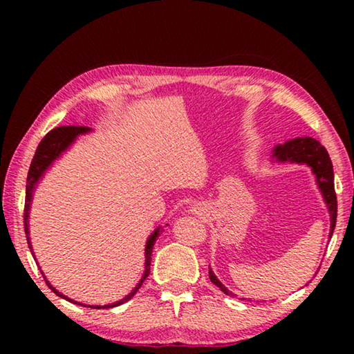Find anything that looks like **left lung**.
Listing matches in <instances>:
<instances>
[{"instance_id": "1", "label": "left lung", "mask_w": 354, "mask_h": 354, "mask_svg": "<svg viewBox=\"0 0 354 354\" xmlns=\"http://www.w3.org/2000/svg\"><path fill=\"white\" fill-rule=\"evenodd\" d=\"M273 162L279 164H306L313 170L315 176V183L322 192L323 201L329 211V220H331V227H329V237L333 236L335 227V218H337V198L334 192V171L333 162L329 159L328 151L319 140L313 137H297V139L287 140L283 145H277L272 151ZM209 279L220 287V290L226 295L236 297L234 293L230 292L226 287L220 283L215 273L209 268ZM245 299V298H241Z\"/></svg>"}]
</instances>
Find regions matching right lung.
<instances>
[{"label":"right lung","instance_id":"right-lung-1","mask_svg":"<svg viewBox=\"0 0 354 354\" xmlns=\"http://www.w3.org/2000/svg\"><path fill=\"white\" fill-rule=\"evenodd\" d=\"M91 128L87 127H61V128H56L53 129L48 133L44 139H41V142L39 143L37 149H35V154L32 158V162H31V167H29V171H28V178H26V200H25V232H26V241H28V247L29 250H31V253L34 256V251H32V245H31V239H29V211H31V203H32V195H34V190L35 187H37L39 181L41 179V176L45 175V171L50 169V167L53 165V162H55L56 159H59L62 156V153L67 151V149L71 147V143H73L77 137L82 136V134H88L91 133ZM160 231H162V227H156V230L151 232V236L148 237L147 241V245H145V270H143V274H142V279L137 283V286L134 287L133 290H131V293H128L127 297L118 299V301L115 303H111V304H104V306H88V308H93V309H109V308H115V306H120V304L127 303L128 299L133 298L136 295V292L140 289V286L143 284V281H145L148 278L149 274V263H151V254H153V247L156 243V239H158L160 236ZM35 257V256H34ZM41 274H44V272H40ZM45 278V274H44ZM46 281V284L50 289L56 293V295H59L64 299H67V301L70 303H75L77 304V301H75V299H71L68 297H65L64 293L59 292L56 287H53L50 284V281ZM82 304V303H80ZM82 306H86V304H82Z\"/></svg>","mask_w":354,"mask_h":354}]
</instances>
